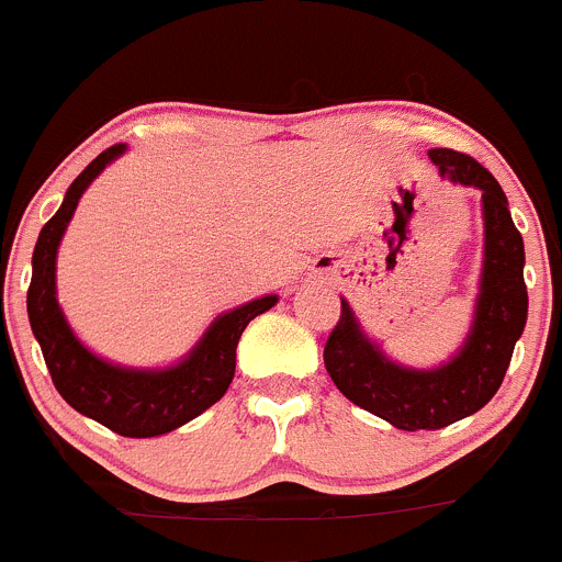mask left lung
Segmentation results:
<instances>
[{
	"mask_svg": "<svg viewBox=\"0 0 562 562\" xmlns=\"http://www.w3.org/2000/svg\"><path fill=\"white\" fill-rule=\"evenodd\" d=\"M428 157L445 180L481 191L484 267L470 335L448 362L408 369L369 340L349 301H342L340 321L324 349L326 371L340 394L400 430L448 428L484 408L504 382L529 310L524 238L498 180L470 154L453 148H430Z\"/></svg>",
	"mask_w": 562,
	"mask_h": 562,
	"instance_id": "1",
	"label": "left lung"
}]
</instances>
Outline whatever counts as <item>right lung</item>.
Listing matches in <instances>:
<instances>
[{
	"label": "right lung",
	"instance_id": "1",
	"mask_svg": "<svg viewBox=\"0 0 562 562\" xmlns=\"http://www.w3.org/2000/svg\"><path fill=\"white\" fill-rule=\"evenodd\" d=\"M123 151L126 146L117 143L98 154L67 188L56 216L38 233L27 290V317L58 394L78 414L101 422L103 428L128 439H148L182 428L225 396L236 374L238 337L252 317L278 304V295L256 297L250 304L216 317L188 357L168 369H126L89 351L69 329L58 306L56 256L89 182Z\"/></svg>",
	"mask_w": 562,
	"mask_h": 562
}]
</instances>
